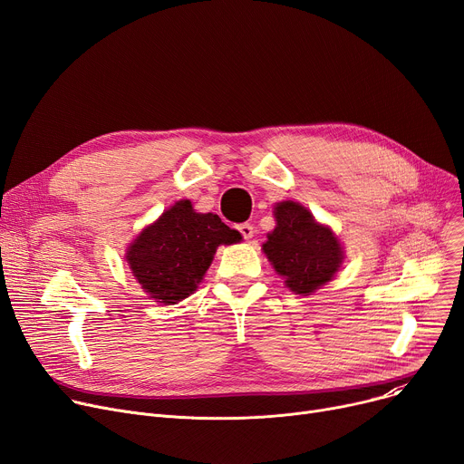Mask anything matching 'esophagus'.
Listing matches in <instances>:
<instances>
[{
  "label": "esophagus",
  "instance_id": "1",
  "mask_svg": "<svg viewBox=\"0 0 464 464\" xmlns=\"http://www.w3.org/2000/svg\"><path fill=\"white\" fill-rule=\"evenodd\" d=\"M237 229H238V233L242 235V238L250 240V238L254 237V226H252V224H248V222H245V224H238V226H237Z\"/></svg>",
  "mask_w": 464,
  "mask_h": 464
}]
</instances>
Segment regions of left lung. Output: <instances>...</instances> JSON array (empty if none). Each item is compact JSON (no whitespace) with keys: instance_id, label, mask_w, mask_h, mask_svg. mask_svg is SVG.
<instances>
[{"instance_id":"8db88e82","label":"left lung","mask_w":464,"mask_h":464,"mask_svg":"<svg viewBox=\"0 0 464 464\" xmlns=\"http://www.w3.org/2000/svg\"><path fill=\"white\" fill-rule=\"evenodd\" d=\"M275 216L276 229L263 245V252L291 291L312 294L329 282L343 263L340 242L329 227L315 224L299 203H278Z\"/></svg>"}]
</instances>
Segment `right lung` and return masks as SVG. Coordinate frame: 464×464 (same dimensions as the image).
I'll use <instances>...</instances> for the list:
<instances>
[{
	"mask_svg": "<svg viewBox=\"0 0 464 464\" xmlns=\"http://www.w3.org/2000/svg\"><path fill=\"white\" fill-rule=\"evenodd\" d=\"M238 240L240 233L218 214H199L189 201H179L137 237L126 257L146 294L175 304L203 280L216 248Z\"/></svg>",
	"mask_w": 464,
	"mask_h": 464,
	"instance_id": "obj_1",
	"label": "right lung"
}]
</instances>
